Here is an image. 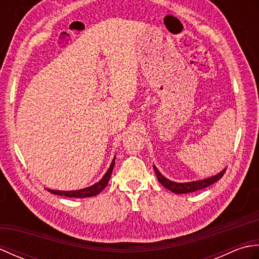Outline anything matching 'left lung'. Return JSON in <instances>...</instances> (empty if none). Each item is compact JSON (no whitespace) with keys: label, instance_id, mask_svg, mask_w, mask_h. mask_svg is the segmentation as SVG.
<instances>
[{"label":"left lung","instance_id":"left-lung-1","mask_svg":"<svg viewBox=\"0 0 259 259\" xmlns=\"http://www.w3.org/2000/svg\"><path fill=\"white\" fill-rule=\"evenodd\" d=\"M153 169H155V172L157 175L158 181L160 183L164 188H167L168 190L175 192V194H188V192H195L197 190H201L206 187L210 186L212 184L216 183L219 179H221L223 176L226 172V169H224L222 172H219L216 176H212L210 178L203 179V180H197V181H191V183H174V181L167 179L166 177L158 171V169L153 166Z\"/></svg>","mask_w":259,"mask_h":259}]
</instances>
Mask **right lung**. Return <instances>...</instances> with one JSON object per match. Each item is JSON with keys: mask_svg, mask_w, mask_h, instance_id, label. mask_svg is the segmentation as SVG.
I'll list each match as a JSON object with an SVG mask.
<instances>
[{"mask_svg": "<svg viewBox=\"0 0 259 259\" xmlns=\"http://www.w3.org/2000/svg\"><path fill=\"white\" fill-rule=\"evenodd\" d=\"M114 160H115V158L112 160L111 166H110V168L108 169V171L106 172V175L103 176L102 179L93 186L88 187V188H84V189L72 190V191H61V190H49V191L52 192V194H54V195L65 196V197H71V198H87V197L97 196L98 194H100V192L107 187L109 180H110V176H111V174H112L113 166H114Z\"/></svg>", "mask_w": 259, "mask_h": 259, "instance_id": "1", "label": "right lung"}]
</instances>
